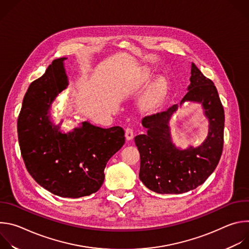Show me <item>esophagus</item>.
<instances>
[{"label": "esophagus", "instance_id": "34e87169", "mask_svg": "<svg viewBox=\"0 0 249 249\" xmlns=\"http://www.w3.org/2000/svg\"><path fill=\"white\" fill-rule=\"evenodd\" d=\"M125 137H126V139H127L128 141H130V140H132V139L134 138V131H133L132 128L127 127V128L125 129Z\"/></svg>", "mask_w": 249, "mask_h": 249}]
</instances>
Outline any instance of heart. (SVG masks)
Instances as JSON below:
<instances>
[{
  "mask_svg": "<svg viewBox=\"0 0 249 249\" xmlns=\"http://www.w3.org/2000/svg\"><path fill=\"white\" fill-rule=\"evenodd\" d=\"M148 80H149V76L146 77L143 80V82H148ZM165 88H166L165 82L162 79L158 80L146 93V96L144 98V103L146 105H153L159 102L164 94Z\"/></svg>",
  "mask_w": 249,
  "mask_h": 249,
  "instance_id": "obj_1",
  "label": "heart"
}]
</instances>
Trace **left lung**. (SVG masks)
<instances>
[{
  "mask_svg": "<svg viewBox=\"0 0 249 249\" xmlns=\"http://www.w3.org/2000/svg\"><path fill=\"white\" fill-rule=\"evenodd\" d=\"M184 101L202 103L209 119V133L202 146L181 151L172 144L168 121L177 104L143 118L147 133L135 137L141 157L140 179L160 194H181L197 188L216 169L223 153L224 107L214 83L193 63L188 91L180 103Z\"/></svg>",
  "mask_w": 249,
  "mask_h": 249,
  "instance_id": "8db88e82",
  "label": "left lung"
}]
</instances>
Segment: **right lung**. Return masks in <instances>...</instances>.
Returning a JSON list of instances; mask_svg holds the SVG:
<instances>
[{"label":"right lung","instance_id":"add662e5","mask_svg":"<svg viewBox=\"0 0 249 249\" xmlns=\"http://www.w3.org/2000/svg\"><path fill=\"white\" fill-rule=\"evenodd\" d=\"M64 60H54L45 74L30 84L18 119V136L33 179L57 196L80 198L101 187L106 163L124 145L125 133L119 126L103 129L83 122L65 134L52 124L50 106L68 86Z\"/></svg>","mask_w":249,"mask_h":249}]
</instances>
